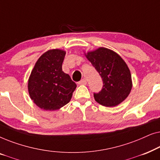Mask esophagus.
<instances>
[{
	"label": "esophagus",
	"instance_id": "34e87169",
	"mask_svg": "<svg viewBox=\"0 0 160 160\" xmlns=\"http://www.w3.org/2000/svg\"><path fill=\"white\" fill-rule=\"evenodd\" d=\"M78 84H80V85H86L87 84V80L84 79V78H83V79L80 81V82H78Z\"/></svg>",
	"mask_w": 160,
	"mask_h": 160
}]
</instances>
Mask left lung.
I'll return each instance as SVG.
<instances>
[{
    "label": "left lung",
    "instance_id": "obj_1",
    "mask_svg": "<svg viewBox=\"0 0 160 160\" xmlns=\"http://www.w3.org/2000/svg\"><path fill=\"white\" fill-rule=\"evenodd\" d=\"M102 79L101 91L94 93L95 101L102 106L113 107L128 98L132 89L130 69L119 54L104 47L85 54Z\"/></svg>",
    "mask_w": 160,
    "mask_h": 160
}]
</instances>
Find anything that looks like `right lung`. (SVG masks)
Wrapping results in <instances>:
<instances>
[{
	"mask_svg": "<svg viewBox=\"0 0 160 160\" xmlns=\"http://www.w3.org/2000/svg\"><path fill=\"white\" fill-rule=\"evenodd\" d=\"M65 52L51 49L35 65L28 80V92L37 106L43 110H58L71 100L76 83L62 71Z\"/></svg>",
	"mask_w": 160,
	"mask_h": 160,
	"instance_id": "obj_1",
	"label": "right lung"
}]
</instances>
